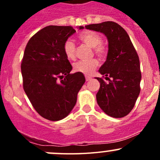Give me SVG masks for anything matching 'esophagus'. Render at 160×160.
Returning <instances> with one entry per match:
<instances>
[{
	"label": "esophagus",
	"mask_w": 160,
	"mask_h": 160,
	"mask_svg": "<svg viewBox=\"0 0 160 160\" xmlns=\"http://www.w3.org/2000/svg\"><path fill=\"white\" fill-rule=\"evenodd\" d=\"M92 79L91 77H89V76H86V80L87 81H89V80H90Z\"/></svg>",
	"instance_id": "esophagus-1"
}]
</instances>
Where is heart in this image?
<instances>
[{"label": "heart", "instance_id": "1", "mask_svg": "<svg viewBox=\"0 0 160 160\" xmlns=\"http://www.w3.org/2000/svg\"><path fill=\"white\" fill-rule=\"evenodd\" d=\"M80 41L87 46L93 48L95 55L103 58L107 54V49L101 43V37L96 32H84L79 36ZM63 51L68 59L73 60L76 57V46L71 40H67L63 45ZM98 66V61L96 59H92L89 61H79L73 65L76 72H81L85 75H90Z\"/></svg>", "mask_w": 160, "mask_h": 160}]
</instances>
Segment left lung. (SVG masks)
Segmentation results:
<instances>
[{
    "label": "left lung",
    "instance_id": "1",
    "mask_svg": "<svg viewBox=\"0 0 160 160\" xmlns=\"http://www.w3.org/2000/svg\"><path fill=\"white\" fill-rule=\"evenodd\" d=\"M87 29L104 34L108 41L107 59L99 71L108 80L96 77L100 89L97 102L108 115L123 118L130 113L140 93L139 58L126 31L114 22L86 25Z\"/></svg>",
    "mask_w": 160,
    "mask_h": 160
}]
</instances>
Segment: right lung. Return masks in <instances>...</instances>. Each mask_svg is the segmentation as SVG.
I'll return each instance as SVG.
<instances>
[{
	"label": "right lung",
	"instance_id": "1",
	"mask_svg": "<svg viewBox=\"0 0 160 160\" xmlns=\"http://www.w3.org/2000/svg\"><path fill=\"white\" fill-rule=\"evenodd\" d=\"M75 32L71 26H46L30 38L24 52V90L35 110L49 121L70 114L85 83L83 73H70L72 67L63 51L65 42Z\"/></svg>",
	"mask_w": 160,
	"mask_h": 160
}]
</instances>
